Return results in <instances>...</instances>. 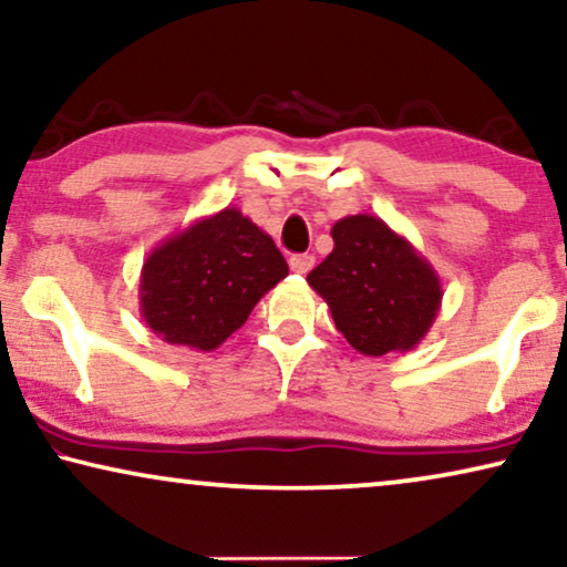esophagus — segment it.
<instances>
[{
	"instance_id": "esophagus-1",
	"label": "esophagus",
	"mask_w": 567,
	"mask_h": 567,
	"mask_svg": "<svg viewBox=\"0 0 567 567\" xmlns=\"http://www.w3.org/2000/svg\"><path fill=\"white\" fill-rule=\"evenodd\" d=\"M289 266H291V270L293 274H299V276H307L309 270L315 268V255H291V260H289Z\"/></svg>"
}]
</instances>
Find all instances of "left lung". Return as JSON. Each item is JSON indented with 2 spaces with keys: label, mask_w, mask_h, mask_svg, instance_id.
Masks as SVG:
<instances>
[{
  "label": "left lung",
  "mask_w": 567,
  "mask_h": 567,
  "mask_svg": "<svg viewBox=\"0 0 567 567\" xmlns=\"http://www.w3.org/2000/svg\"><path fill=\"white\" fill-rule=\"evenodd\" d=\"M332 252L307 276L363 355L413 351L441 309V281L408 237L371 214L332 224Z\"/></svg>",
  "instance_id": "left-lung-1"
}]
</instances>
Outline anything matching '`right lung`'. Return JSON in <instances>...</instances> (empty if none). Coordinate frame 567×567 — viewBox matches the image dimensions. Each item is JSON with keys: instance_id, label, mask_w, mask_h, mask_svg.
Returning a JSON list of instances; mask_svg holds the SVG:
<instances>
[{"instance_id": "obj_1", "label": "right lung", "mask_w": 567, "mask_h": 567, "mask_svg": "<svg viewBox=\"0 0 567 567\" xmlns=\"http://www.w3.org/2000/svg\"><path fill=\"white\" fill-rule=\"evenodd\" d=\"M289 276L270 235L239 208L200 216L146 255L138 312L169 346L214 351Z\"/></svg>"}]
</instances>
